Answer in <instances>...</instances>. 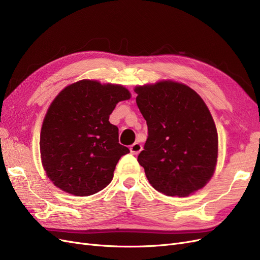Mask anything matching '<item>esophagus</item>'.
<instances>
[{
    "mask_svg": "<svg viewBox=\"0 0 260 260\" xmlns=\"http://www.w3.org/2000/svg\"><path fill=\"white\" fill-rule=\"evenodd\" d=\"M130 151L133 155H138L141 151H142V145H141L140 143L136 142L133 143L131 146H130Z\"/></svg>",
    "mask_w": 260,
    "mask_h": 260,
    "instance_id": "1",
    "label": "esophagus"
}]
</instances>
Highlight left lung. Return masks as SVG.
I'll return each instance as SVG.
<instances>
[{
    "label": "left lung",
    "instance_id": "1",
    "mask_svg": "<svg viewBox=\"0 0 260 260\" xmlns=\"http://www.w3.org/2000/svg\"><path fill=\"white\" fill-rule=\"evenodd\" d=\"M137 105L147 123L138 161L155 190L184 198L205 185L215 171L218 135L202 98L174 81L137 86Z\"/></svg>",
    "mask_w": 260,
    "mask_h": 260
}]
</instances>
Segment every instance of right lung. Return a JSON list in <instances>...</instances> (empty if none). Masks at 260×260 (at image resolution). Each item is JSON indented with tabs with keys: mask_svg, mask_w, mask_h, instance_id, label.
<instances>
[{
	"mask_svg": "<svg viewBox=\"0 0 260 260\" xmlns=\"http://www.w3.org/2000/svg\"><path fill=\"white\" fill-rule=\"evenodd\" d=\"M130 99L122 85L81 80L55 98L40 136L46 176L60 190L76 196L95 194L111 183L120 157L118 128L109 122L116 104Z\"/></svg>",
	"mask_w": 260,
	"mask_h": 260,
	"instance_id": "obj_1",
	"label": "right lung"
}]
</instances>
